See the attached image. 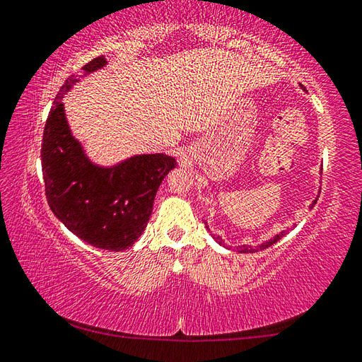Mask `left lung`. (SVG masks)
Listing matches in <instances>:
<instances>
[{"mask_svg":"<svg viewBox=\"0 0 362 362\" xmlns=\"http://www.w3.org/2000/svg\"><path fill=\"white\" fill-rule=\"evenodd\" d=\"M316 204V200L313 202L312 204V208H313V205ZM206 229H208V226H206ZM281 237H284V232H281L280 235H275L274 238L272 240H269V242H265V243H261L259 246H250V245H242V246H237V251L238 252H257V251H262V250H267L269 246H272L274 243H276L278 240H281ZM213 238L216 240V242L219 243V245H223V246H226V243L223 242V238L221 237H216V235H213Z\"/></svg>","mask_w":362,"mask_h":362,"instance_id":"left-lung-1","label":"left lung"}]
</instances>
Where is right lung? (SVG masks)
I'll return each mask as SVG.
<instances>
[{
	"mask_svg": "<svg viewBox=\"0 0 362 362\" xmlns=\"http://www.w3.org/2000/svg\"><path fill=\"white\" fill-rule=\"evenodd\" d=\"M106 65L103 55L82 66L90 74ZM74 82L69 76L57 93L42 135L41 165L50 210L86 243L122 251L136 242L151 218L157 189L176 160L143 154L103 168L88 160L66 124L62 98Z\"/></svg>",
	"mask_w": 362,
	"mask_h": 362,
	"instance_id": "right-lung-1",
	"label": "right lung"
}]
</instances>
